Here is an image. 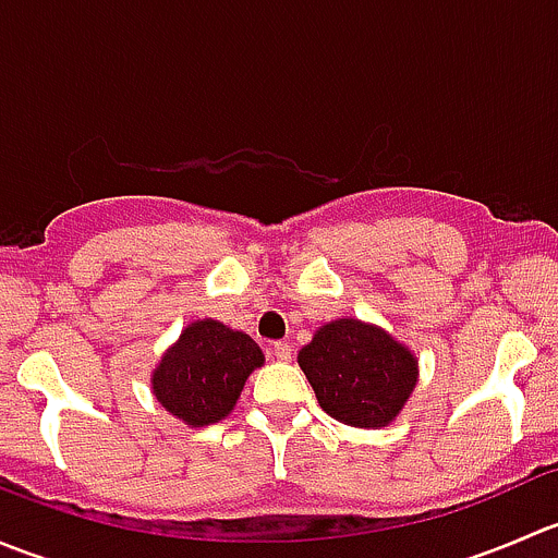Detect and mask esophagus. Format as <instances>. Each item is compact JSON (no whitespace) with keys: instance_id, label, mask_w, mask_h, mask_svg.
<instances>
[{"instance_id":"obj_1","label":"esophagus","mask_w":558,"mask_h":558,"mask_svg":"<svg viewBox=\"0 0 558 558\" xmlns=\"http://www.w3.org/2000/svg\"><path fill=\"white\" fill-rule=\"evenodd\" d=\"M272 356L278 359V362H291V345H289V342H275Z\"/></svg>"}]
</instances>
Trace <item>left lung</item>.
<instances>
[{
  "mask_svg": "<svg viewBox=\"0 0 558 558\" xmlns=\"http://www.w3.org/2000/svg\"><path fill=\"white\" fill-rule=\"evenodd\" d=\"M320 408L356 429L388 426L418 384V356L378 324L337 318L296 353Z\"/></svg>",
  "mask_w": 558,
  "mask_h": 558,
  "instance_id": "obj_1",
  "label": "left lung"
}]
</instances>
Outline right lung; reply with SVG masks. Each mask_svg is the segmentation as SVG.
<instances>
[{
  "label": "right lung",
  "instance_id": "1",
  "mask_svg": "<svg viewBox=\"0 0 558 558\" xmlns=\"http://www.w3.org/2000/svg\"><path fill=\"white\" fill-rule=\"evenodd\" d=\"M258 367H264V353L245 331L199 318L161 353L150 373V391L185 426H210L232 413Z\"/></svg>",
  "mask_w": 558,
  "mask_h": 558
}]
</instances>
